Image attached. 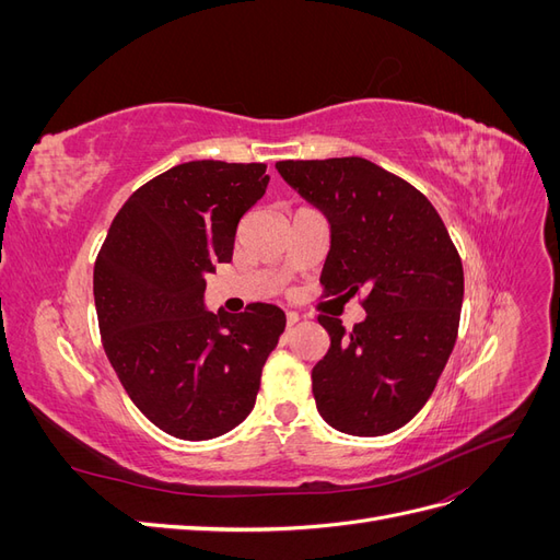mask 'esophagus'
Listing matches in <instances>:
<instances>
[{
  "mask_svg": "<svg viewBox=\"0 0 560 560\" xmlns=\"http://www.w3.org/2000/svg\"><path fill=\"white\" fill-rule=\"evenodd\" d=\"M299 319H301V315H299L296 311H287V325H290V327H294Z\"/></svg>",
  "mask_w": 560,
  "mask_h": 560,
  "instance_id": "1",
  "label": "esophagus"
}]
</instances>
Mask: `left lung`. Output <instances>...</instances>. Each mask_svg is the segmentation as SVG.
Instances as JSON below:
<instances>
[{
  "instance_id": "8db88e82",
  "label": "left lung",
  "mask_w": 560,
  "mask_h": 560,
  "mask_svg": "<svg viewBox=\"0 0 560 560\" xmlns=\"http://www.w3.org/2000/svg\"><path fill=\"white\" fill-rule=\"evenodd\" d=\"M276 167L329 222L325 294L366 292V317L352 331L338 317H317L331 338L313 366L317 411L346 434L395 432L425 406L453 352L460 254L432 202L376 163L348 156Z\"/></svg>"
}]
</instances>
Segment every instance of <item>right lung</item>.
<instances>
[{"instance_id": "add662e5", "label": "right lung", "mask_w": 560, "mask_h": 560, "mask_svg": "<svg viewBox=\"0 0 560 560\" xmlns=\"http://www.w3.org/2000/svg\"><path fill=\"white\" fill-rule=\"evenodd\" d=\"M268 186L264 163L191 161L118 210L93 270L100 336L132 404L186 442L226 434L257 401L284 331L273 303L206 311V273L233 257L243 214Z\"/></svg>"}]
</instances>
